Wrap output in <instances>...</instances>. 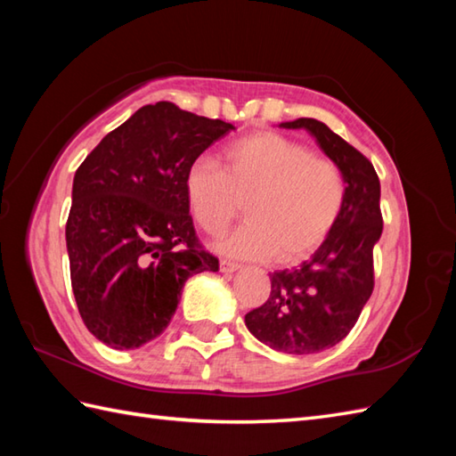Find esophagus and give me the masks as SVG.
Segmentation results:
<instances>
[{"instance_id":"1","label":"esophagus","mask_w":456,"mask_h":456,"mask_svg":"<svg viewBox=\"0 0 456 456\" xmlns=\"http://www.w3.org/2000/svg\"><path fill=\"white\" fill-rule=\"evenodd\" d=\"M219 266H221V273H225V274H233V273H237V270H240L239 263H233V260H227V258H223Z\"/></svg>"}]
</instances>
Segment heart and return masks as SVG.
<instances>
[{
	"mask_svg": "<svg viewBox=\"0 0 456 456\" xmlns=\"http://www.w3.org/2000/svg\"><path fill=\"white\" fill-rule=\"evenodd\" d=\"M193 219L219 235L245 203L248 219L221 248L240 258L296 265L312 256L333 233L346 206V178L331 159L274 131H260L227 144L221 168L200 159L183 176Z\"/></svg>",
	"mask_w": 456,
	"mask_h": 456,
	"instance_id": "1",
	"label": "heart"
}]
</instances>
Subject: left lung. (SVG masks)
Segmentation results:
<instances>
[{
    "mask_svg": "<svg viewBox=\"0 0 456 456\" xmlns=\"http://www.w3.org/2000/svg\"><path fill=\"white\" fill-rule=\"evenodd\" d=\"M305 129L346 178V206L333 233L296 268L270 274V296L245 315L260 343L288 354H314L351 333L374 289V245L382 235L380 180L361 151L325 123L309 118L282 123Z\"/></svg>",
    "mask_w": 456,
    "mask_h": 456,
    "instance_id": "left-lung-1",
    "label": "left lung"
}]
</instances>
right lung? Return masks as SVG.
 <instances>
[{"instance_id":"add662e5","label":"right lung","mask_w":456,"mask_h":456,"mask_svg":"<svg viewBox=\"0 0 456 456\" xmlns=\"http://www.w3.org/2000/svg\"><path fill=\"white\" fill-rule=\"evenodd\" d=\"M233 129L170 102L142 105L76 170L66 221L72 292L102 343L123 351L152 341L186 280L219 270L193 229L183 176Z\"/></svg>"}]
</instances>
